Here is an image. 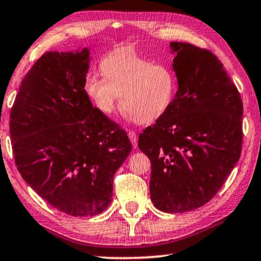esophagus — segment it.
<instances>
[{"label": "esophagus", "instance_id": "esophagus-1", "mask_svg": "<svg viewBox=\"0 0 261 261\" xmlns=\"http://www.w3.org/2000/svg\"><path fill=\"white\" fill-rule=\"evenodd\" d=\"M128 136H129V140H130L132 144H133V147H134V148L138 147V135H136L135 132L130 130L129 133H128Z\"/></svg>", "mask_w": 261, "mask_h": 261}]
</instances>
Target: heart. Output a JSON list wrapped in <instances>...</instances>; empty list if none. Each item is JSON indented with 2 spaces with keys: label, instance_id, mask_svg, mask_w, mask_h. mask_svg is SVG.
<instances>
[{
  "label": "heart",
  "instance_id": "b5f03b06",
  "mask_svg": "<svg viewBox=\"0 0 261 261\" xmlns=\"http://www.w3.org/2000/svg\"><path fill=\"white\" fill-rule=\"evenodd\" d=\"M102 75L90 73L85 90L103 114H111L119 95L121 107L138 123H151L166 113L175 93V78L166 65L151 63L133 51L108 55Z\"/></svg>",
  "mask_w": 261,
  "mask_h": 261
}]
</instances>
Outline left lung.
<instances>
[{"label":"left lung","instance_id":"8db88e82","mask_svg":"<svg viewBox=\"0 0 261 261\" xmlns=\"http://www.w3.org/2000/svg\"><path fill=\"white\" fill-rule=\"evenodd\" d=\"M178 90L168 111L139 135L151 163L150 198L159 210L186 212L220 190L239 161L243 101L210 50L171 42Z\"/></svg>","mask_w":261,"mask_h":261}]
</instances>
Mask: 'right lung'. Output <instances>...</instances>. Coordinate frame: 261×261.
I'll return each instance as SVG.
<instances>
[{
	"instance_id": "right-lung-1",
	"label": "right lung",
	"mask_w": 261,
	"mask_h": 261,
	"mask_svg": "<svg viewBox=\"0 0 261 261\" xmlns=\"http://www.w3.org/2000/svg\"><path fill=\"white\" fill-rule=\"evenodd\" d=\"M90 52L47 51L23 78L10 111L16 167L51 206L74 217L110 205L114 174L128 158L127 132L92 106Z\"/></svg>"
}]
</instances>
